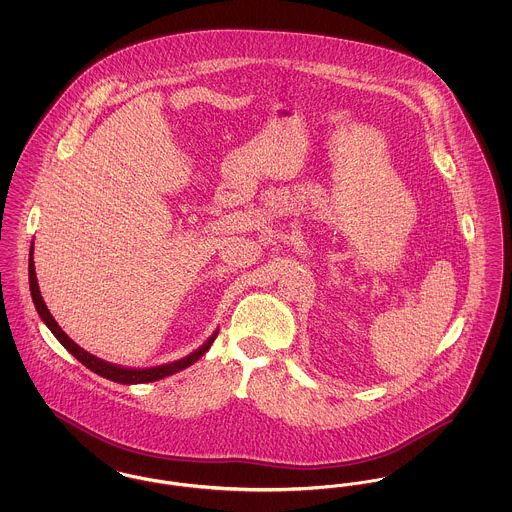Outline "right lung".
<instances>
[{
  "mask_svg": "<svg viewBox=\"0 0 512 512\" xmlns=\"http://www.w3.org/2000/svg\"><path fill=\"white\" fill-rule=\"evenodd\" d=\"M28 284H30V295H32V301H34V307H36L38 315L44 320V324L48 326L51 334L59 340V343L73 355L74 359H78L86 368H90L92 372H96V374L111 380V382H117V384H126V386H130V384H147V382H155V380L172 376V374H176V372L194 365L195 361H199L209 351V347L213 345V341L217 340V334H219V330H215L209 336V340L205 341L203 345H199L190 355H186V357H182L178 361L167 363V365L146 366V368L113 365V363H107V361L99 359L96 355L88 353L78 343H74L61 330V326L55 322V318L51 317L48 305H46V301H44V297L40 293V288H38V278H36V268H34V242L30 245V255H28Z\"/></svg>",
  "mask_w": 512,
  "mask_h": 512,
  "instance_id": "1",
  "label": "right lung"
}]
</instances>
